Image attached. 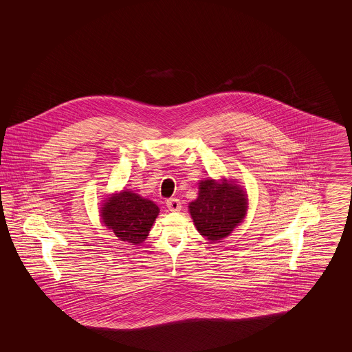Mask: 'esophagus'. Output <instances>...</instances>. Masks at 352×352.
<instances>
[{"label":"esophagus","instance_id":"obj_1","mask_svg":"<svg viewBox=\"0 0 352 352\" xmlns=\"http://www.w3.org/2000/svg\"><path fill=\"white\" fill-rule=\"evenodd\" d=\"M166 206H168V211H173V212L181 211V208H182L181 201L177 199V198H170V199H168L166 201Z\"/></svg>","mask_w":352,"mask_h":352}]
</instances>
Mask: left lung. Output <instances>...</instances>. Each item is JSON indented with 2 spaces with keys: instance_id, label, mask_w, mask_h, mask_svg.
<instances>
[{
  "instance_id": "left-lung-1",
  "label": "left lung",
  "mask_w": 352,
  "mask_h": 352,
  "mask_svg": "<svg viewBox=\"0 0 352 352\" xmlns=\"http://www.w3.org/2000/svg\"><path fill=\"white\" fill-rule=\"evenodd\" d=\"M199 197L188 208L197 230L211 241H218L234 231L247 214L245 192L236 184L214 179L201 181Z\"/></svg>"
}]
</instances>
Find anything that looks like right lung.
<instances>
[{
    "instance_id": "1",
    "label": "right lung",
    "mask_w": 352,
    "mask_h": 352,
    "mask_svg": "<svg viewBox=\"0 0 352 352\" xmlns=\"http://www.w3.org/2000/svg\"><path fill=\"white\" fill-rule=\"evenodd\" d=\"M158 212L153 201L122 191L104 203L101 218L120 240L135 245L146 239Z\"/></svg>"
}]
</instances>
